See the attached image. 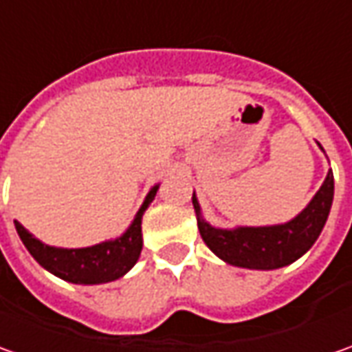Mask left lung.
<instances>
[{"label": "left lung", "mask_w": 352, "mask_h": 352, "mask_svg": "<svg viewBox=\"0 0 352 352\" xmlns=\"http://www.w3.org/2000/svg\"><path fill=\"white\" fill-rule=\"evenodd\" d=\"M333 172H327L325 182L302 213L292 221L270 227H236L217 229L201 217L196 194L192 204L197 215V229L204 243L221 261L252 270H274L298 261L318 241L323 225L329 217L333 204Z\"/></svg>", "instance_id": "8db88e82"}]
</instances>
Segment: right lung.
Segmentation results:
<instances>
[{
    "label": "right lung",
    "instance_id": "right-lung-1",
    "mask_svg": "<svg viewBox=\"0 0 352 352\" xmlns=\"http://www.w3.org/2000/svg\"><path fill=\"white\" fill-rule=\"evenodd\" d=\"M158 186H155L142 201L141 210L137 211L133 223L121 236L113 241H105L86 249H58L48 247L34 239L19 221H15V229L19 233L23 245L33 254V258L52 272L72 284H105L113 282L135 266L142 250L141 221L144 210L155 199Z\"/></svg>",
    "mask_w": 352,
    "mask_h": 352
}]
</instances>
